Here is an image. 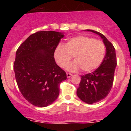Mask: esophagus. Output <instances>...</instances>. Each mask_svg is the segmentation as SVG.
<instances>
[{
    "label": "esophagus",
    "mask_w": 131,
    "mask_h": 131,
    "mask_svg": "<svg viewBox=\"0 0 131 131\" xmlns=\"http://www.w3.org/2000/svg\"><path fill=\"white\" fill-rule=\"evenodd\" d=\"M66 75H67V77H68V78H69V77H71V76H72V74L70 73H67Z\"/></svg>",
    "instance_id": "esophagus-1"
}]
</instances>
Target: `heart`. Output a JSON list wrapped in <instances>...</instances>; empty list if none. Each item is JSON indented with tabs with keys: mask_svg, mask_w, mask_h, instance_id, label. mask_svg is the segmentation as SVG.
Returning a JSON list of instances; mask_svg holds the SVG:
<instances>
[{
	"mask_svg": "<svg viewBox=\"0 0 131 131\" xmlns=\"http://www.w3.org/2000/svg\"><path fill=\"white\" fill-rule=\"evenodd\" d=\"M106 47L102 41L86 36L70 38L63 45H59L54 52V58L59 66L66 68L72 60L75 61L67 69L77 71L81 69L84 72H91L100 66L104 58Z\"/></svg>",
	"mask_w": 131,
	"mask_h": 131,
	"instance_id": "heart-1",
	"label": "heart"
}]
</instances>
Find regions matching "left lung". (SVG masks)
I'll return each mask as SVG.
<instances>
[{"label":"left lung","instance_id":"left-lung-1","mask_svg":"<svg viewBox=\"0 0 131 131\" xmlns=\"http://www.w3.org/2000/svg\"><path fill=\"white\" fill-rule=\"evenodd\" d=\"M87 31L100 35L106 48V54L102 63L93 72L81 75L79 86L77 89L79 98L82 101L92 104L104 99L110 92L113 83L117 58L113 45L104 35L94 30Z\"/></svg>","mask_w":131,"mask_h":131}]
</instances>
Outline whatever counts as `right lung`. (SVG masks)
I'll return each instance as SVG.
<instances>
[{"mask_svg":"<svg viewBox=\"0 0 131 131\" xmlns=\"http://www.w3.org/2000/svg\"><path fill=\"white\" fill-rule=\"evenodd\" d=\"M63 35L38 31L18 48L14 63L16 82L23 96L38 107L49 106L58 98L66 73L56 63V48Z\"/></svg>","mask_w":131,"mask_h":131,"instance_id":"right-lung-1","label":"right lung"}]
</instances>
